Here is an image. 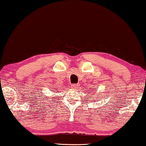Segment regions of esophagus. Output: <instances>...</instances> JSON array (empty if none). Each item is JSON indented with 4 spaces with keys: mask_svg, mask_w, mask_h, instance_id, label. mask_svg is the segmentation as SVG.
Masks as SVG:
<instances>
[{
    "mask_svg": "<svg viewBox=\"0 0 146 146\" xmlns=\"http://www.w3.org/2000/svg\"><path fill=\"white\" fill-rule=\"evenodd\" d=\"M78 86H79L78 85V84H73L72 85H71V87H72L73 88H76Z\"/></svg>",
    "mask_w": 146,
    "mask_h": 146,
    "instance_id": "obj_1",
    "label": "esophagus"
}]
</instances>
